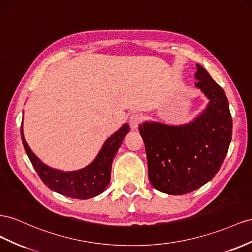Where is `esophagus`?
I'll return each mask as SVG.
<instances>
[{
  "label": "esophagus",
  "mask_w": 252,
  "mask_h": 252,
  "mask_svg": "<svg viewBox=\"0 0 252 252\" xmlns=\"http://www.w3.org/2000/svg\"><path fill=\"white\" fill-rule=\"evenodd\" d=\"M143 121V118L141 114H138V113H134V114H131L130 118H129V121L128 123L129 125H130L131 129H133V130H135L139 127V125L142 123Z\"/></svg>",
  "instance_id": "34e87169"
}]
</instances>
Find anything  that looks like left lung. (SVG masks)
Segmentation results:
<instances>
[{"mask_svg":"<svg viewBox=\"0 0 252 252\" xmlns=\"http://www.w3.org/2000/svg\"><path fill=\"white\" fill-rule=\"evenodd\" d=\"M195 86L210 99L207 109L189 124L167 126L145 122L148 178L155 189L182 195L206 185L220 171L232 138V118L225 91L197 64Z\"/></svg>","mask_w":252,"mask_h":252,"instance_id":"1","label":"left lung"}]
</instances>
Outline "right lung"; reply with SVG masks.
Returning a JSON list of instances; mask_svg holds the SVG:
<instances>
[{
  "mask_svg": "<svg viewBox=\"0 0 252 252\" xmlns=\"http://www.w3.org/2000/svg\"><path fill=\"white\" fill-rule=\"evenodd\" d=\"M128 131L129 125L124 124L119 131L105 142L96 159L89 166L77 172L64 173L46 166L33 155L24 139L21 126V137L25 152L40 179L53 191L76 199L92 198L105 191L110 182L113 158Z\"/></svg>",
  "mask_w": 252,
  "mask_h": 252,
  "instance_id": "right-lung-1",
  "label": "right lung"
}]
</instances>
